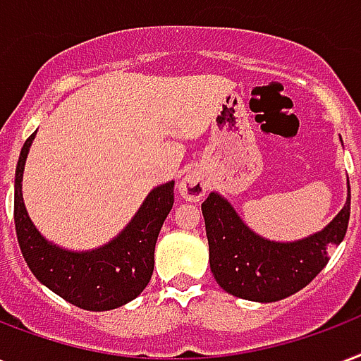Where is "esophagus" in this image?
<instances>
[{
    "label": "esophagus",
    "mask_w": 361,
    "mask_h": 361,
    "mask_svg": "<svg viewBox=\"0 0 361 361\" xmlns=\"http://www.w3.org/2000/svg\"><path fill=\"white\" fill-rule=\"evenodd\" d=\"M208 187H210V181H208L204 170H200L199 166H192L183 174L180 185H178V191L189 202H200L208 192Z\"/></svg>",
    "instance_id": "1"
}]
</instances>
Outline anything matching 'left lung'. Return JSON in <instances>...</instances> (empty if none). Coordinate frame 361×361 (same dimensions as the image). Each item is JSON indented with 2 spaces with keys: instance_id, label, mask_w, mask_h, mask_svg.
I'll return each instance as SVG.
<instances>
[{
  "instance_id": "left-lung-1",
  "label": "left lung",
  "mask_w": 361,
  "mask_h": 361,
  "mask_svg": "<svg viewBox=\"0 0 361 361\" xmlns=\"http://www.w3.org/2000/svg\"><path fill=\"white\" fill-rule=\"evenodd\" d=\"M346 202L322 231L299 240L276 242L247 227L229 200L212 191L202 202L214 279L227 293L257 302L293 295L327 265V252L339 246L350 217V185Z\"/></svg>"
}]
</instances>
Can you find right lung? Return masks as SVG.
<instances>
[{
  "label": "right lung",
  "instance_id": "add662e5",
  "mask_svg": "<svg viewBox=\"0 0 361 361\" xmlns=\"http://www.w3.org/2000/svg\"><path fill=\"white\" fill-rule=\"evenodd\" d=\"M35 134L24 142L15 174V227L22 255L35 279L71 305L96 312L119 309L149 284L157 236L174 206V181L153 187L125 229L104 246L66 250L41 235L22 199V176Z\"/></svg>",
  "mask_w": 361,
  "mask_h": 361
}]
</instances>
